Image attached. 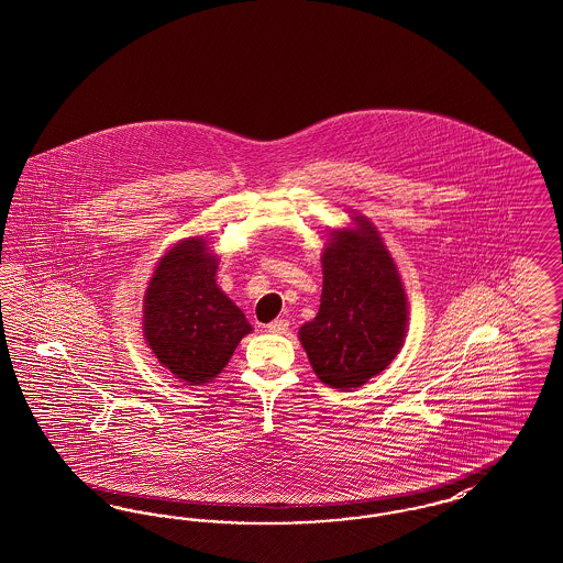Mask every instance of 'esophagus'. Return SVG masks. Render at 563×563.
Returning a JSON list of instances; mask_svg holds the SVG:
<instances>
[{
    "label": "esophagus",
    "mask_w": 563,
    "mask_h": 563,
    "mask_svg": "<svg viewBox=\"0 0 563 563\" xmlns=\"http://www.w3.org/2000/svg\"><path fill=\"white\" fill-rule=\"evenodd\" d=\"M265 330L272 331V333H287V330H289V321H287V319H276V321L267 323Z\"/></svg>",
    "instance_id": "obj_1"
}]
</instances>
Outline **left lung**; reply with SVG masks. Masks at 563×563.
I'll return each mask as SVG.
<instances>
[{"mask_svg":"<svg viewBox=\"0 0 563 563\" xmlns=\"http://www.w3.org/2000/svg\"><path fill=\"white\" fill-rule=\"evenodd\" d=\"M323 249V294L299 342L321 383L357 389L396 360L408 325V299L378 230L353 217Z\"/></svg>","mask_w":563,"mask_h":563,"instance_id":"1","label":"left lung"}]
</instances>
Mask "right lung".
<instances>
[{
	"instance_id": "1",
	"label": "right lung",
	"mask_w": 563,
	"mask_h": 563,
	"mask_svg": "<svg viewBox=\"0 0 563 563\" xmlns=\"http://www.w3.org/2000/svg\"><path fill=\"white\" fill-rule=\"evenodd\" d=\"M219 260L203 238L174 244L144 294L142 328L159 364L189 385L210 383L253 328L217 285Z\"/></svg>"
}]
</instances>
